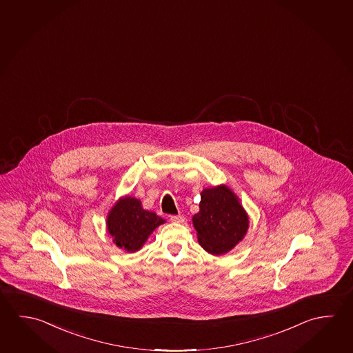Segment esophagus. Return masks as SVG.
Segmentation results:
<instances>
[{"label":"esophagus","instance_id":"1","mask_svg":"<svg viewBox=\"0 0 353 353\" xmlns=\"http://www.w3.org/2000/svg\"><path fill=\"white\" fill-rule=\"evenodd\" d=\"M170 221L174 223H183L185 222V216L182 214H174V216H170Z\"/></svg>","mask_w":353,"mask_h":353}]
</instances>
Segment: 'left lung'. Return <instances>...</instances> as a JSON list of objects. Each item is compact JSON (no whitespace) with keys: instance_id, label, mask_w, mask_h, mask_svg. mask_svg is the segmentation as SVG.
I'll list each match as a JSON object with an SVG mask.
<instances>
[{"instance_id":"obj_1","label":"left lung","mask_w":353,"mask_h":353,"mask_svg":"<svg viewBox=\"0 0 353 353\" xmlns=\"http://www.w3.org/2000/svg\"><path fill=\"white\" fill-rule=\"evenodd\" d=\"M192 221L199 244L214 255L233 249L247 233L249 224L245 210L225 185L207 188L201 193L199 212Z\"/></svg>"}]
</instances>
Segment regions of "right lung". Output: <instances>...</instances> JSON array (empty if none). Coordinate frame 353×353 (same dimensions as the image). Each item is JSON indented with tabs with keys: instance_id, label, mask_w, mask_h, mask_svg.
I'll list each match as a JSON object with an SVG mask.
<instances>
[{
	"instance_id": "right-lung-1",
	"label": "right lung",
	"mask_w": 353,
	"mask_h": 353,
	"mask_svg": "<svg viewBox=\"0 0 353 353\" xmlns=\"http://www.w3.org/2000/svg\"><path fill=\"white\" fill-rule=\"evenodd\" d=\"M165 219L154 212L145 210L137 198H121L108 216V230L114 243L126 252H137L148 241L154 229Z\"/></svg>"
}]
</instances>
